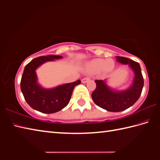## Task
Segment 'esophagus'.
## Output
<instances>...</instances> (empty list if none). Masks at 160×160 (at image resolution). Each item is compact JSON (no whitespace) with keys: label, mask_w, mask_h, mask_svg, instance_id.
<instances>
[{"label":"esophagus","mask_w":160,"mask_h":160,"mask_svg":"<svg viewBox=\"0 0 160 160\" xmlns=\"http://www.w3.org/2000/svg\"><path fill=\"white\" fill-rule=\"evenodd\" d=\"M89 80H90V77H84L83 79H82L81 81H82V83H86Z\"/></svg>","instance_id":"obj_1"}]
</instances>
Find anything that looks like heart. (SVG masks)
<instances>
[{"label": "heart", "mask_w": 160, "mask_h": 160, "mask_svg": "<svg viewBox=\"0 0 160 160\" xmlns=\"http://www.w3.org/2000/svg\"><path fill=\"white\" fill-rule=\"evenodd\" d=\"M114 67V62L112 59H95L88 63L87 70L89 72H98L103 70L104 72H110Z\"/></svg>", "instance_id": "1"}]
</instances>
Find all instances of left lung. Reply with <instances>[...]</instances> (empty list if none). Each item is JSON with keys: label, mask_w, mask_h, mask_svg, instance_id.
Here are the masks:
<instances>
[{"label": "left lung", "mask_w": 160, "mask_h": 160, "mask_svg": "<svg viewBox=\"0 0 160 160\" xmlns=\"http://www.w3.org/2000/svg\"><path fill=\"white\" fill-rule=\"evenodd\" d=\"M117 61L122 64H128L135 72L133 83L128 90L115 92L109 88L103 81L95 80L97 84L92 94L94 103L107 111L118 112L132 106L140 98L144 86V79L140 64L131 59L116 57Z\"/></svg>", "instance_id": "left-lung-1"}]
</instances>
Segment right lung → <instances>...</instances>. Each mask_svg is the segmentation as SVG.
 Here are the masks:
<instances>
[{"label":"right lung","mask_w":160,"mask_h":160,"mask_svg":"<svg viewBox=\"0 0 160 160\" xmlns=\"http://www.w3.org/2000/svg\"><path fill=\"white\" fill-rule=\"evenodd\" d=\"M59 55L41 56L33 59L24 68L20 88L24 99L30 107L45 113L58 112L64 108L70 100L73 89L81 83L80 80L46 90L37 83L35 70L46 62L62 58Z\"/></svg>","instance_id":"add662e5"}]
</instances>
